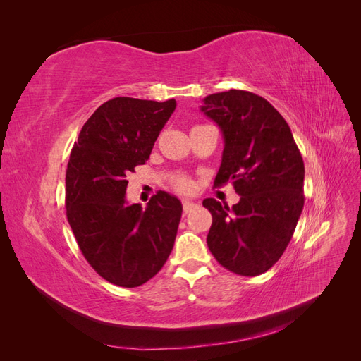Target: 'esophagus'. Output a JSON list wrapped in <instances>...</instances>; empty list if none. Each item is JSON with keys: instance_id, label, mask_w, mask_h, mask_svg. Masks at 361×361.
<instances>
[{"instance_id": "obj_1", "label": "esophagus", "mask_w": 361, "mask_h": 361, "mask_svg": "<svg viewBox=\"0 0 361 361\" xmlns=\"http://www.w3.org/2000/svg\"><path fill=\"white\" fill-rule=\"evenodd\" d=\"M182 206H183V212H190L194 209V207H197V203L190 202V200H183Z\"/></svg>"}]
</instances>
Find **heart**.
<instances>
[{"label": "heart", "instance_id": "1", "mask_svg": "<svg viewBox=\"0 0 361 361\" xmlns=\"http://www.w3.org/2000/svg\"><path fill=\"white\" fill-rule=\"evenodd\" d=\"M173 187L176 188L179 192H190L192 190V180L187 176H174Z\"/></svg>", "mask_w": 361, "mask_h": 361}]
</instances>
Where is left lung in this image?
Returning <instances> with one entry per match:
<instances>
[{
	"mask_svg": "<svg viewBox=\"0 0 361 361\" xmlns=\"http://www.w3.org/2000/svg\"><path fill=\"white\" fill-rule=\"evenodd\" d=\"M200 110L220 126L224 150L214 185L232 182V207L204 199L212 215L207 247L239 276L264 274L285 253L304 206V162L286 120L262 96L228 90Z\"/></svg>",
	"mask_w": 361,
	"mask_h": 361,
	"instance_id": "obj_1",
	"label": "left lung"
}]
</instances>
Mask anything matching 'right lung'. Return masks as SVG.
<instances>
[{"label": "right lung", "instance_id": "obj_1", "mask_svg": "<svg viewBox=\"0 0 361 361\" xmlns=\"http://www.w3.org/2000/svg\"><path fill=\"white\" fill-rule=\"evenodd\" d=\"M176 101L114 97L84 123L66 170V215L76 243L106 281L137 288L157 276L176 239L182 203L158 191L126 202V174L149 159Z\"/></svg>", "mask_w": 361, "mask_h": 361}]
</instances>
